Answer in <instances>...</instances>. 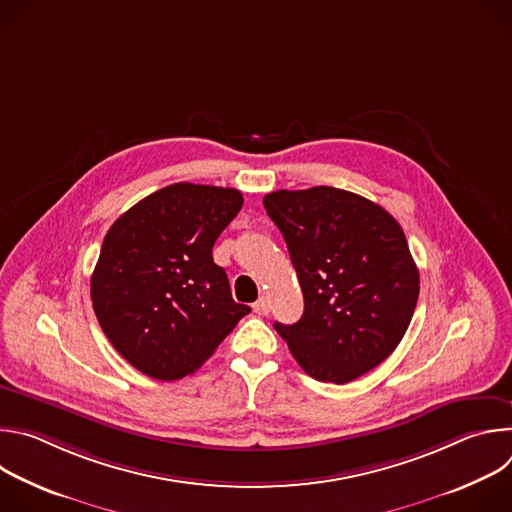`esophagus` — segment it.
Returning <instances> with one entry per match:
<instances>
[{
  "instance_id": "obj_1",
  "label": "esophagus",
  "mask_w": 512,
  "mask_h": 512,
  "mask_svg": "<svg viewBox=\"0 0 512 512\" xmlns=\"http://www.w3.org/2000/svg\"><path fill=\"white\" fill-rule=\"evenodd\" d=\"M253 310L259 314V316H267L269 310H271V302L269 298H259L255 304H253Z\"/></svg>"
}]
</instances>
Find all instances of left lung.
<instances>
[{"instance_id":"1","label":"left lung","mask_w":512,"mask_h":512,"mask_svg":"<svg viewBox=\"0 0 512 512\" xmlns=\"http://www.w3.org/2000/svg\"><path fill=\"white\" fill-rule=\"evenodd\" d=\"M304 291V316L273 324L300 367L344 385L373 371L405 336L419 271L403 229L379 204L314 186L263 198Z\"/></svg>"}]
</instances>
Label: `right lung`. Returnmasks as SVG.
<instances>
[{"instance_id": "add662e5", "label": "right lung", "mask_w": 512, "mask_h": 512, "mask_svg": "<svg viewBox=\"0 0 512 512\" xmlns=\"http://www.w3.org/2000/svg\"><path fill=\"white\" fill-rule=\"evenodd\" d=\"M243 206L235 188L178 182L139 200L107 231L91 277L115 350L158 381L192 375L251 312L212 247Z\"/></svg>"}]
</instances>
